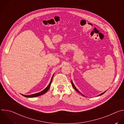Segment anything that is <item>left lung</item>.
Returning <instances> with one entry per match:
<instances>
[{
	"instance_id": "left-lung-1",
	"label": "left lung",
	"mask_w": 124,
	"mask_h": 124,
	"mask_svg": "<svg viewBox=\"0 0 124 124\" xmlns=\"http://www.w3.org/2000/svg\"><path fill=\"white\" fill-rule=\"evenodd\" d=\"M71 83H72V86H73V87H74V89H75V90L76 91H77L78 92L79 94H80L81 95H82L83 96H84V97H85V96L84 95H83L82 93H81L78 90V89H77V88L76 87V86H75V85L74 84V83H73V81H72V80H71ZM106 91H104V92H103V93H101V94H99V95H98V96H101V95H103L104 93H105V92H106Z\"/></svg>"
}]
</instances>
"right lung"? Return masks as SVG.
<instances>
[{"label": "right lung", "instance_id": "obj_1", "mask_svg": "<svg viewBox=\"0 0 124 124\" xmlns=\"http://www.w3.org/2000/svg\"><path fill=\"white\" fill-rule=\"evenodd\" d=\"M54 74L53 75L52 78H51V80L49 83V84L48 85V86L45 88V89L44 90H43V91H42L41 92H39V93H35V94H32V95H23V94H21L22 96L25 97H27V98H34V97H38V96H41L45 93H46L49 89V88H50V85H51V82H52V78H53V77H54Z\"/></svg>", "mask_w": 124, "mask_h": 124}]
</instances>
